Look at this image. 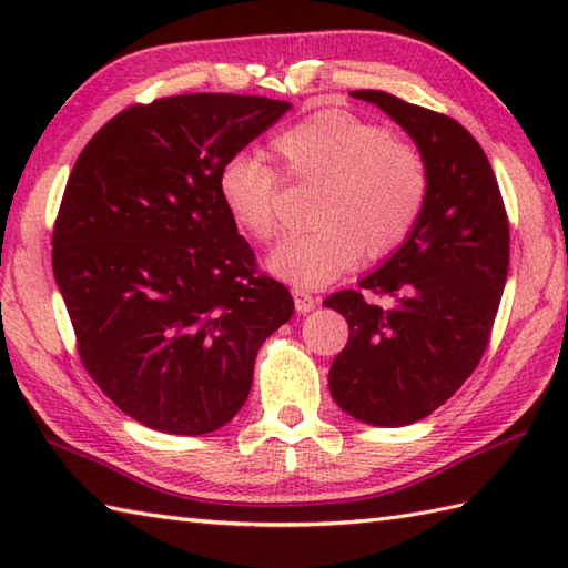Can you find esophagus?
Masks as SVG:
<instances>
[{"mask_svg":"<svg viewBox=\"0 0 568 568\" xmlns=\"http://www.w3.org/2000/svg\"><path fill=\"white\" fill-rule=\"evenodd\" d=\"M293 297H295V310L300 315H307V312H312L317 305L315 295H310L307 291H300V287H293Z\"/></svg>","mask_w":568,"mask_h":568,"instance_id":"34e87169","label":"esophagus"}]
</instances>
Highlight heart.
<instances>
[{"instance_id": "heart-1", "label": "heart", "mask_w": 568, "mask_h": 568, "mask_svg": "<svg viewBox=\"0 0 568 568\" xmlns=\"http://www.w3.org/2000/svg\"><path fill=\"white\" fill-rule=\"evenodd\" d=\"M271 146L285 173L310 187L305 234L283 241L268 271L300 291L344 275L358 256L385 258L413 234L429 192L425 155L381 124L342 110L317 112L277 131ZM232 222L268 244L283 232L281 173L256 151L232 153L216 173Z\"/></svg>"}]
</instances>
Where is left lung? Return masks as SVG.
<instances>
[{"label": "left lung", "instance_id": "1", "mask_svg": "<svg viewBox=\"0 0 568 568\" xmlns=\"http://www.w3.org/2000/svg\"><path fill=\"white\" fill-rule=\"evenodd\" d=\"M352 94L413 136L429 168V192L405 244L358 291L324 300L348 322L329 390L358 422L403 427L449 400L488 348L508 277L510 226L496 173L462 124L381 90ZM366 292L392 305L371 304Z\"/></svg>", "mask_w": 568, "mask_h": 568}]
</instances>
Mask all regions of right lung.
I'll return each instance as SVG.
<instances>
[{"mask_svg": "<svg viewBox=\"0 0 568 568\" xmlns=\"http://www.w3.org/2000/svg\"><path fill=\"white\" fill-rule=\"evenodd\" d=\"M287 110L256 94H175L119 112L78 155L53 275L84 371L141 425L224 427L261 344L293 317L216 190L220 165Z\"/></svg>", "mask_w": 568, "mask_h": 568, "instance_id": "1", "label": "right lung"}]
</instances>
